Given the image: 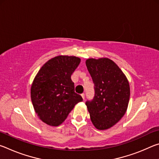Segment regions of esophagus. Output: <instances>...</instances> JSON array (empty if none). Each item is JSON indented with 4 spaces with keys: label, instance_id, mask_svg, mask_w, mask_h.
Masks as SVG:
<instances>
[{
    "label": "esophagus",
    "instance_id": "obj_1",
    "mask_svg": "<svg viewBox=\"0 0 159 159\" xmlns=\"http://www.w3.org/2000/svg\"><path fill=\"white\" fill-rule=\"evenodd\" d=\"M81 97H82L83 99H85V94L84 93H82L81 94Z\"/></svg>",
    "mask_w": 159,
    "mask_h": 159
}]
</instances>
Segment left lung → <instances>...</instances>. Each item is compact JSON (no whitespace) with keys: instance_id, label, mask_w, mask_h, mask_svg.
<instances>
[{"instance_id":"left-lung-1","label":"left lung","mask_w":159,"mask_h":159,"mask_svg":"<svg viewBox=\"0 0 159 159\" xmlns=\"http://www.w3.org/2000/svg\"><path fill=\"white\" fill-rule=\"evenodd\" d=\"M86 66L95 84V97L86 102L90 120L98 130L111 128L127 111L130 85L125 75L109 58H90Z\"/></svg>"}]
</instances>
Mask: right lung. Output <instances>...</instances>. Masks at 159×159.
<instances>
[{"mask_svg":"<svg viewBox=\"0 0 159 159\" xmlns=\"http://www.w3.org/2000/svg\"><path fill=\"white\" fill-rule=\"evenodd\" d=\"M80 62L75 56L59 55L45 63L35 76L31 98L35 112L43 122L61 125L77 103L83 101L75 93L71 76Z\"/></svg>","mask_w":159,"mask_h":159,"instance_id":"add662e5","label":"right lung"}]
</instances>
